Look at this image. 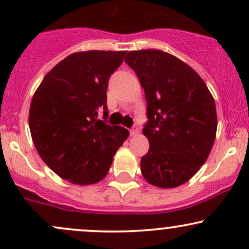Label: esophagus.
<instances>
[{
    "label": "esophagus",
    "instance_id": "1",
    "mask_svg": "<svg viewBox=\"0 0 249 249\" xmlns=\"http://www.w3.org/2000/svg\"><path fill=\"white\" fill-rule=\"evenodd\" d=\"M138 131H139L138 126H137V125H134V126L130 130V134H131V136H136V134L138 133Z\"/></svg>",
    "mask_w": 249,
    "mask_h": 249
}]
</instances>
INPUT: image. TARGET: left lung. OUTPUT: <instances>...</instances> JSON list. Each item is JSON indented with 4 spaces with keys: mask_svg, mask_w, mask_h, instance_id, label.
Listing matches in <instances>:
<instances>
[{
    "mask_svg": "<svg viewBox=\"0 0 249 249\" xmlns=\"http://www.w3.org/2000/svg\"><path fill=\"white\" fill-rule=\"evenodd\" d=\"M125 63L144 89L150 142L141 160L147 182L173 188L185 184L206 161L216 134L213 96L190 65L161 50L130 51Z\"/></svg>",
    "mask_w": 249,
    "mask_h": 249,
    "instance_id": "1",
    "label": "left lung"
}]
</instances>
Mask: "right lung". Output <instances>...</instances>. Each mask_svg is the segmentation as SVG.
Returning <instances> with one entry per match:
<instances>
[{
  "label": "right lung",
  "mask_w": 249,
  "mask_h": 249,
  "mask_svg": "<svg viewBox=\"0 0 249 249\" xmlns=\"http://www.w3.org/2000/svg\"><path fill=\"white\" fill-rule=\"evenodd\" d=\"M126 51L71 53L45 75L29 111L31 138L43 161L76 185L105 178L128 131L105 123L110 76ZM105 111L104 121L97 120Z\"/></svg>",
  "instance_id": "obj_1"
}]
</instances>
